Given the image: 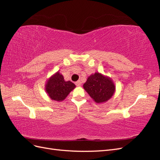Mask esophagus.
I'll use <instances>...</instances> for the list:
<instances>
[{
  "mask_svg": "<svg viewBox=\"0 0 160 160\" xmlns=\"http://www.w3.org/2000/svg\"><path fill=\"white\" fill-rule=\"evenodd\" d=\"M75 85H76L77 86H80V85H81V82L80 81H77V82H75Z\"/></svg>",
  "mask_w": 160,
  "mask_h": 160,
  "instance_id": "esophagus-1",
  "label": "esophagus"
}]
</instances>
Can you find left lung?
I'll list each match as a JSON object with an SVG mask.
<instances>
[{"label":"left lung","instance_id":"left-lung-1","mask_svg":"<svg viewBox=\"0 0 160 160\" xmlns=\"http://www.w3.org/2000/svg\"><path fill=\"white\" fill-rule=\"evenodd\" d=\"M85 90L96 103H103L109 99L115 92V85L109 77L99 72L91 75L83 85Z\"/></svg>","mask_w":160,"mask_h":160}]
</instances>
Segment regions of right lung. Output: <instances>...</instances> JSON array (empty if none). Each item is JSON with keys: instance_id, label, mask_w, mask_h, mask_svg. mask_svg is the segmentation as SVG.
I'll return each instance as SVG.
<instances>
[{"instance_id": "obj_1", "label": "right lung", "mask_w": 160, "mask_h": 160, "mask_svg": "<svg viewBox=\"0 0 160 160\" xmlns=\"http://www.w3.org/2000/svg\"><path fill=\"white\" fill-rule=\"evenodd\" d=\"M75 88L70 81H65L63 76L57 72L48 80L46 91L50 98L55 101H61L65 99L70 92Z\"/></svg>"}]
</instances>
